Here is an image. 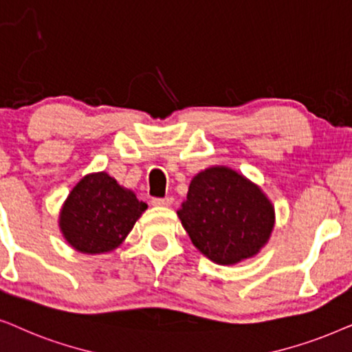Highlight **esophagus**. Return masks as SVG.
I'll return each mask as SVG.
<instances>
[{"instance_id":"1","label":"esophagus","mask_w":352,"mask_h":352,"mask_svg":"<svg viewBox=\"0 0 352 352\" xmlns=\"http://www.w3.org/2000/svg\"><path fill=\"white\" fill-rule=\"evenodd\" d=\"M153 206H170L173 203V199L170 198V196H166V198H153Z\"/></svg>"}]
</instances>
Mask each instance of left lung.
I'll return each instance as SVG.
<instances>
[{
  "mask_svg": "<svg viewBox=\"0 0 352 352\" xmlns=\"http://www.w3.org/2000/svg\"><path fill=\"white\" fill-rule=\"evenodd\" d=\"M177 214L193 245L222 265L257 254L275 222L274 208L259 186L227 167L198 173Z\"/></svg>",
  "mask_w": 352,
  "mask_h": 352,
  "instance_id": "8db88e82",
  "label": "left lung"
}]
</instances>
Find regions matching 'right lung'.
<instances>
[{
    "label": "right lung",
    "instance_id": "add662e5",
    "mask_svg": "<svg viewBox=\"0 0 352 352\" xmlns=\"http://www.w3.org/2000/svg\"><path fill=\"white\" fill-rule=\"evenodd\" d=\"M148 206L104 172L83 177L65 199L59 225L70 246L87 254L116 250Z\"/></svg>",
    "mask_w": 352,
    "mask_h": 352
}]
</instances>
